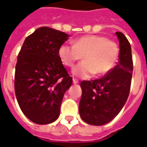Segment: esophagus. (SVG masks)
Masks as SVG:
<instances>
[{
    "instance_id": "esophagus-1",
    "label": "esophagus",
    "mask_w": 147,
    "mask_h": 147,
    "mask_svg": "<svg viewBox=\"0 0 147 147\" xmlns=\"http://www.w3.org/2000/svg\"><path fill=\"white\" fill-rule=\"evenodd\" d=\"M73 83H75V84H76V83H79V80H77V79H76V78H73Z\"/></svg>"
}]
</instances>
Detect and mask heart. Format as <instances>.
Here are the masks:
<instances>
[{
  "label": "heart",
  "instance_id": "heart-1",
  "mask_svg": "<svg viewBox=\"0 0 147 147\" xmlns=\"http://www.w3.org/2000/svg\"><path fill=\"white\" fill-rule=\"evenodd\" d=\"M58 56L64 65L73 67L83 57L85 61L77 64L72 73L80 78L88 79L96 74L105 76L113 69L119 57V47L116 42L102 35H85L75 39L73 45L63 44Z\"/></svg>",
  "mask_w": 147,
  "mask_h": 147
}]
</instances>
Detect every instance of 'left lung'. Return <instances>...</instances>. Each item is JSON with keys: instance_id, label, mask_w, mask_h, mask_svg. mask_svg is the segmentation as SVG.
Returning a JSON list of instances; mask_svg holds the SVG:
<instances>
[{"instance_id": "left-lung-1", "label": "left lung", "mask_w": 147, "mask_h": 147, "mask_svg": "<svg viewBox=\"0 0 147 147\" xmlns=\"http://www.w3.org/2000/svg\"><path fill=\"white\" fill-rule=\"evenodd\" d=\"M116 34L120 44L118 64L101 79L83 80L80 83V115L89 124L100 126L110 122L122 109L129 95L133 71L131 48L123 33Z\"/></svg>"}]
</instances>
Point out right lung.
Segmentation results:
<instances>
[{"mask_svg":"<svg viewBox=\"0 0 147 147\" xmlns=\"http://www.w3.org/2000/svg\"><path fill=\"white\" fill-rule=\"evenodd\" d=\"M68 34L47 27L26 38L18 54L15 93L26 117L38 124H47L60 115L64 94L72 78L58 56Z\"/></svg>","mask_w":147,"mask_h":147,"instance_id":"obj_1","label":"right lung"}]
</instances>
